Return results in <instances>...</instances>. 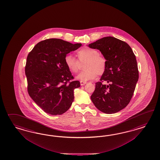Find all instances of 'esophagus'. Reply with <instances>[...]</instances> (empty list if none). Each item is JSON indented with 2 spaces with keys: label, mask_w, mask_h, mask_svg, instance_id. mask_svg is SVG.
I'll return each mask as SVG.
<instances>
[{
  "label": "esophagus",
  "mask_w": 160,
  "mask_h": 160,
  "mask_svg": "<svg viewBox=\"0 0 160 160\" xmlns=\"http://www.w3.org/2000/svg\"><path fill=\"white\" fill-rule=\"evenodd\" d=\"M87 82H83V81H80V84H81V86H83V85H84L85 84H86Z\"/></svg>",
  "instance_id": "34e87169"
}]
</instances>
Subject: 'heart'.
<instances>
[{
  "label": "heart",
  "mask_w": 160,
  "mask_h": 160,
  "mask_svg": "<svg viewBox=\"0 0 160 160\" xmlns=\"http://www.w3.org/2000/svg\"><path fill=\"white\" fill-rule=\"evenodd\" d=\"M78 59L71 54H68L64 58V62L68 69L73 73H77L79 70L80 63L86 62L85 70L80 73L77 78L86 82L96 78L97 75L101 76L105 73L107 68V60L99 54V52L92 48H84L77 53Z\"/></svg>",
  "instance_id": "obj_1"
}]
</instances>
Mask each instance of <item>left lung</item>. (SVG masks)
<instances>
[{
  "instance_id": "left-lung-1",
  "label": "left lung",
  "mask_w": 160,
  "mask_h": 160,
  "mask_svg": "<svg viewBox=\"0 0 160 160\" xmlns=\"http://www.w3.org/2000/svg\"><path fill=\"white\" fill-rule=\"evenodd\" d=\"M88 47L99 50L107 60L106 70L96 83L91 100L100 111L116 113L128 104L134 92L139 76L136 56L128 44L111 36ZM104 81L109 84L102 85Z\"/></svg>"
}]
</instances>
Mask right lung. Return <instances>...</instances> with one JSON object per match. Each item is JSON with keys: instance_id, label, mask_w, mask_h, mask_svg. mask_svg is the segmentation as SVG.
Segmentation results:
<instances>
[{"instance_id": "obj_1", "label": "right lung", "mask_w": 160, "mask_h": 160, "mask_svg": "<svg viewBox=\"0 0 160 160\" xmlns=\"http://www.w3.org/2000/svg\"><path fill=\"white\" fill-rule=\"evenodd\" d=\"M82 46L60 39H46L28 54L25 66L29 96L44 112L61 115L74 100V90L80 82L68 69L66 54Z\"/></svg>"}]
</instances>
